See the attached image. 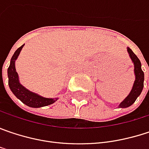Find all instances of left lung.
<instances>
[{"mask_svg":"<svg viewBox=\"0 0 149 149\" xmlns=\"http://www.w3.org/2000/svg\"><path fill=\"white\" fill-rule=\"evenodd\" d=\"M127 52L132 61L134 64V73H135V81L133 83L132 88L127 98L119 104V108H127L131 106L136 100V98L141 94L143 88V81H144V73L141 68V61L137 58L133 51L127 47Z\"/></svg>","mask_w":149,"mask_h":149,"instance_id":"8db88e82","label":"left lung"}]
</instances>
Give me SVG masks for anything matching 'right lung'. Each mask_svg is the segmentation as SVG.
I'll list each match as a JSON object with an SVG mask.
<instances>
[{
    "label": "right lung",
    "instance_id": "add662e5",
    "mask_svg": "<svg viewBox=\"0 0 149 149\" xmlns=\"http://www.w3.org/2000/svg\"><path fill=\"white\" fill-rule=\"evenodd\" d=\"M24 45H22L21 47L17 49L13 56L11 59L10 66L7 69V75H8V84L11 91L13 93V94L23 104L26 105L33 107V108H40L43 106H47L49 104H52L58 100V98L55 99H49L42 97L35 93L31 92L30 90L27 89L25 87H23L19 82L18 74L15 68V61L19 56L22 47Z\"/></svg>",
    "mask_w": 149,
    "mask_h": 149
}]
</instances>
